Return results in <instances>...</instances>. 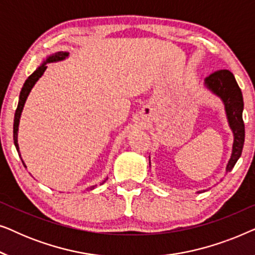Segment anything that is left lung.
Returning <instances> with one entry per match:
<instances>
[{
	"mask_svg": "<svg viewBox=\"0 0 255 255\" xmlns=\"http://www.w3.org/2000/svg\"><path fill=\"white\" fill-rule=\"evenodd\" d=\"M204 86L212 94L218 96L224 104L226 118H228L229 125L233 133L231 158L226 165V172H231L242 155L244 141H245V125L243 121L244 100L242 90H240L235 76L228 69H222V71L212 73L204 80ZM149 166H151V161H149Z\"/></svg>",
	"mask_w": 255,
	"mask_h": 255,
	"instance_id": "obj_1",
	"label": "left lung"
}]
</instances>
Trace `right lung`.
<instances>
[{"mask_svg": "<svg viewBox=\"0 0 255 255\" xmlns=\"http://www.w3.org/2000/svg\"><path fill=\"white\" fill-rule=\"evenodd\" d=\"M68 55H69L68 52H64V51L55 52V53L48 55V57H46L45 60H43V62H41V65L39 66V67H38L36 71H34L32 74H31L29 78L26 79V81L24 82L23 88H22V90H20V94H19L18 106H17V109H16V113H15V118H13V144H15V147L17 149V152H18L19 158H20V153H19V146H18V140H17V135H18V125H19L20 115H22L24 104H25V102H26L27 96H29V94L31 92V89L33 88V86L36 85V82L41 78V75L44 74V72L46 71V68H47L46 65L51 64V62H58V61L65 60L66 58H68ZM22 162H23V165L25 166V163H24L23 159H22ZM106 180H108V177ZM106 180H104L103 182H106ZM95 187L96 186L90 187V189H94Z\"/></svg>", "mask_w": 255, "mask_h": 255, "instance_id": "add662e5", "label": "right lung"}]
</instances>
